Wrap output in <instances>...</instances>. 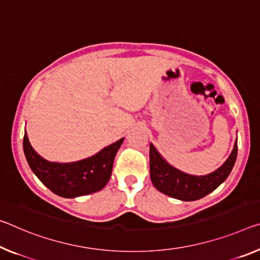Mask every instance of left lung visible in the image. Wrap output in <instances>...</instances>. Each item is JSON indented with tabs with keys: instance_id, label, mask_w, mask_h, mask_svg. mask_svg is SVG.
Wrapping results in <instances>:
<instances>
[{
	"instance_id": "8db88e82",
	"label": "left lung",
	"mask_w": 260,
	"mask_h": 260,
	"mask_svg": "<svg viewBox=\"0 0 260 260\" xmlns=\"http://www.w3.org/2000/svg\"><path fill=\"white\" fill-rule=\"evenodd\" d=\"M237 157V140L228 159L212 174L193 176L170 166L150 143V178L159 192L175 199L194 201L213 192L232 172Z\"/></svg>"
}]
</instances>
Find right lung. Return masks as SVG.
I'll return each mask as SVG.
<instances>
[{"instance_id":"obj_1","label":"right lung","mask_w":260,"mask_h":260,"mask_svg":"<svg viewBox=\"0 0 260 260\" xmlns=\"http://www.w3.org/2000/svg\"><path fill=\"white\" fill-rule=\"evenodd\" d=\"M122 141L123 138L91 157L73 163L49 162L41 157L32 148L26 131L23 148L31 170L45 186L60 197L76 198L101 191L108 184L115 154Z\"/></svg>"}]
</instances>
